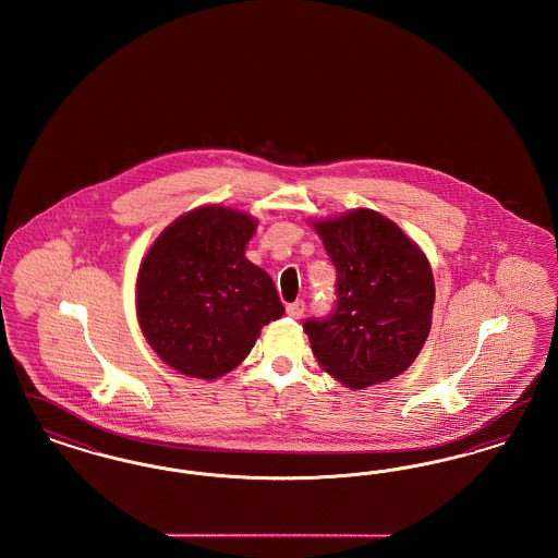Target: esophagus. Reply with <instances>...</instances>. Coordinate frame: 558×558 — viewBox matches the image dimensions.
I'll use <instances>...</instances> for the list:
<instances>
[{
	"label": "esophagus",
	"mask_w": 558,
	"mask_h": 558,
	"mask_svg": "<svg viewBox=\"0 0 558 558\" xmlns=\"http://www.w3.org/2000/svg\"><path fill=\"white\" fill-rule=\"evenodd\" d=\"M303 310H305V303L303 301H294L287 305V316L292 319H299L303 316Z\"/></svg>",
	"instance_id": "1"
}]
</instances>
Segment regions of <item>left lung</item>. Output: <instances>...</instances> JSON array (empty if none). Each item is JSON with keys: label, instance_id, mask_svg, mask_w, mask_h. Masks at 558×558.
<instances>
[{"label": "left lung", "instance_id": "obj_1", "mask_svg": "<svg viewBox=\"0 0 558 558\" xmlns=\"http://www.w3.org/2000/svg\"><path fill=\"white\" fill-rule=\"evenodd\" d=\"M337 267V310L303 324L319 368L353 391L408 371L430 332L435 280L423 248L372 209L314 219Z\"/></svg>", "mask_w": 558, "mask_h": 558}]
</instances>
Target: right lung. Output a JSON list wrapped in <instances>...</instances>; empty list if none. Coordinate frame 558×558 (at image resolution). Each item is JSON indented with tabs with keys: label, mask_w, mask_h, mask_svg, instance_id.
<instances>
[{
	"label": "right lung",
	"mask_w": 558,
	"mask_h": 558,
	"mask_svg": "<svg viewBox=\"0 0 558 558\" xmlns=\"http://www.w3.org/2000/svg\"><path fill=\"white\" fill-rule=\"evenodd\" d=\"M255 230L253 215L205 205L171 221L144 255L135 314L169 368L215 380L251 353L264 326L282 318L274 280L244 257Z\"/></svg>",
	"instance_id": "obj_1"
}]
</instances>
